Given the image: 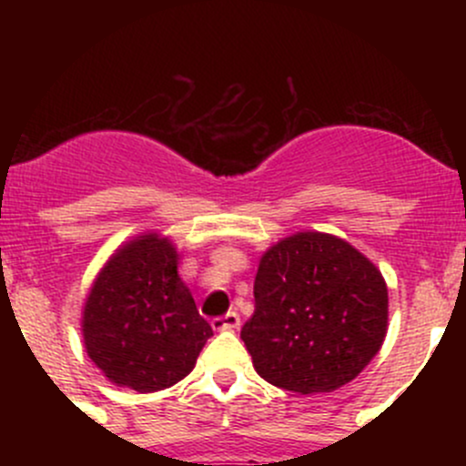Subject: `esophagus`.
Wrapping results in <instances>:
<instances>
[{"label": "esophagus", "mask_w": 466, "mask_h": 466, "mask_svg": "<svg viewBox=\"0 0 466 466\" xmlns=\"http://www.w3.org/2000/svg\"><path fill=\"white\" fill-rule=\"evenodd\" d=\"M211 327H214V331H234V329L241 327V318H238V313L229 311L225 313V316L214 318V320H211Z\"/></svg>", "instance_id": "obj_1"}]
</instances>
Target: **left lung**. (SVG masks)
<instances>
[{
    "label": "left lung",
    "instance_id": "1",
    "mask_svg": "<svg viewBox=\"0 0 466 466\" xmlns=\"http://www.w3.org/2000/svg\"><path fill=\"white\" fill-rule=\"evenodd\" d=\"M388 286L363 252L324 232L268 248L255 277V313L241 338L257 374L298 394L333 392L379 354Z\"/></svg>",
    "mask_w": 466,
    "mask_h": 466
}]
</instances>
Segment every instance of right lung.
Wrapping results in <instances>:
<instances>
[{
	"mask_svg": "<svg viewBox=\"0 0 466 466\" xmlns=\"http://www.w3.org/2000/svg\"><path fill=\"white\" fill-rule=\"evenodd\" d=\"M177 263L171 238L142 232L121 243L94 277L81 331L89 360L110 383L142 394L171 388L196 368L214 336Z\"/></svg>",
	"mask_w": 466,
	"mask_h": 466,
	"instance_id": "right-lung-1",
	"label": "right lung"
}]
</instances>
